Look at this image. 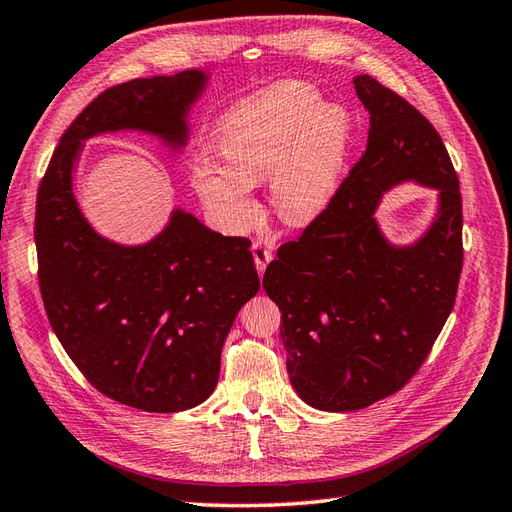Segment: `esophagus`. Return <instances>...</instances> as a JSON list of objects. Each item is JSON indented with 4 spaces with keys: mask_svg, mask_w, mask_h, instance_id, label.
<instances>
[{
    "mask_svg": "<svg viewBox=\"0 0 512 512\" xmlns=\"http://www.w3.org/2000/svg\"><path fill=\"white\" fill-rule=\"evenodd\" d=\"M251 251H253V259H255V268H257V272H259V274H264V272H266V266L270 264V259H272L270 246H268V244H264L261 240H257V242H253Z\"/></svg>",
    "mask_w": 512,
    "mask_h": 512,
    "instance_id": "34e87169",
    "label": "esophagus"
}]
</instances>
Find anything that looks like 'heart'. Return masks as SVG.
<instances>
[{
    "mask_svg": "<svg viewBox=\"0 0 512 512\" xmlns=\"http://www.w3.org/2000/svg\"><path fill=\"white\" fill-rule=\"evenodd\" d=\"M350 116L307 84H281L235 106L216 131L227 166L201 155L192 181L201 199L233 229L257 214L253 183L270 177L272 203L303 227L331 205L342 183Z\"/></svg>",
    "mask_w": 512,
    "mask_h": 512,
    "instance_id": "obj_1",
    "label": "heart"
}]
</instances>
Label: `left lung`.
I'll use <instances>...</instances> for the list:
<instances>
[{"mask_svg":"<svg viewBox=\"0 0 512 512\" xmlns=\"http://www.w3.org/2000/svg\"><path fill=\"white\" fill-rule=\"evenodd\" d=\"M352 82L370 112L368 149L264 274L292 387L333 413L365 409L411 381L450 316L463 268L461 190L437 129L374 77ZM404 180L437 189L440 207L422 239L398 247L373 214Z\"/></svg>","mask_w":512,"mask_h":512,"instance_id":"left-lung-1","label":"left lung"}]
</instances>
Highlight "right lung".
<instances>
[{
  "mask_svg": "<svg viewBox=\"0 0 512 512\" xmlns=\"http://www.w3.org/2000/svg\"><path fill=\"white\" fill-rule=\"evenodd\" d=\"M207 82L190 69L103 90L64 131L38 186V285L51 329L90 385L149 413L212 396L231 324L259 292L251 242L179 207L147 244L112 242L84 218L73 170L84 142L108 131H144L181 151Z\"/></svg>",
  "mask_w": 512,
  "mask_h": 512,
  "instance_id": "obj_1",
  "label": "right lung"
}]
</instances>
